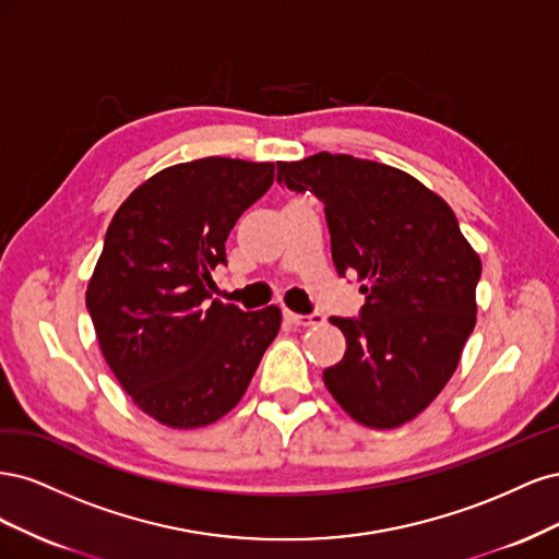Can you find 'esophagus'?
I'll list each match as a JSON object with an SVG mask.
<instances>
[{"mask_svg":"<svg viewBox=\"0 0 559 559\" xmlns=\"http://www.w3.org/2000/svg\"><path fill=\"white\" fill-rule=\"evenodd\" d=\"M284 317H286V321H292L294 326H321L326 321L324 314H296L289 310L284 312Z\"/></svg>","mask_w":559,"mask_h":559,"instance_id":"esophagus-1","label":"esophagus"}]
</instances>
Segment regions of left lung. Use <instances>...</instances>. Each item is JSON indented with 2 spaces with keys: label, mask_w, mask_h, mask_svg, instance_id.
<instances>
[{
  "label": "left lung",
  "mask_w": 559,
  "mask_h": 559,
  "mask_svg": "<svg viewBox=\"0 0 559 559\" xmlns=\"http://www.w3.org/2000/svg\"><path fill=\"white\" fill-rule=\"evenodd\" d=\"M277 181L324 202L337 275L366 294L361 319L331 317L345 357L324 370L359 425L396 429L443 392L476 326L480 257L448 202L392 165L345 154L277 163Z\"/></svg>",
  "instance_id": "obj_1"
}]
</instances>
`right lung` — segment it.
<instances>
[{
	"label": "right lung",
	"mask_w": 559,
	"mask_h": 559,
	"mask_svg": "<svg viewBox=\"0 0 559 559\" xmlns=\"http://www.w3.org/2000/svg\"><path fill=\"white\" fill-rule=\"evenodd\" d=\"M275 163L198 158L156 173L116 210L86 289L103 357L132 403L173 429L222 419L245 396L282 312L212 300V270Z\"/></svg>",
	"instance_id": "add662e5"
}]
</instances>
